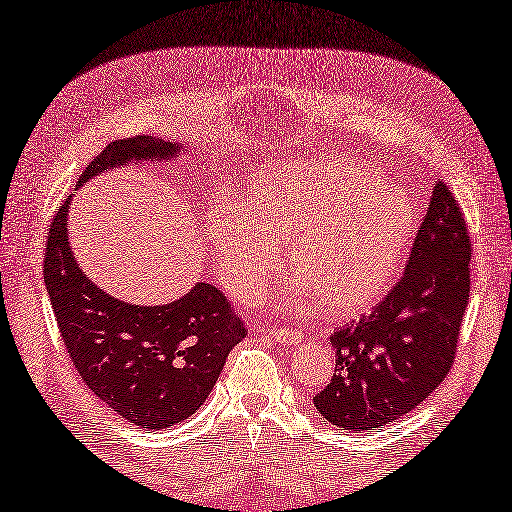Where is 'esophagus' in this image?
Here are the masks:
<instances>
[{"instance_id":"esophagus-1","label":"esophagus","mask_w":512,"mask_h":512,"mask_svg":"<svg viewBox=\"0 0 512 512\" xmlns=\"http://www.w3.org/2000/svg\"><path fill=\"white\" fill-rule=\"evenodd\" d=\"M276 342L283 344V346H297L301 342V333L299 330H290V328H279V330H272L270 333Z\"/></svg>"}]
</instances>
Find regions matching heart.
Returning a JSON list of instances; mask_svg holds the SVG:
<instances>
[{
	"label": "heart",
	"mask_w": 512,
	"mask_h": 512,
	"mask_svg": "<svg viewBox=\"0 0 512 512\" xmlns=\"http://www.w3.org/2000/svg\"><path fill=\"white\" fill-rule=\"evenodd\" d=\"M414 200L346 157L267 166L238 202L209 211L206 236L220 279L238 299L261 292L283 263L297 272L279 303L317 297L333 315L380 301L407 261Z\"/></svg>",
	"instance_id": "b5f03b06"
}]
</instances>
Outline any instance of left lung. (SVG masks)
<instances>
[{
    "instance_id": "obj_1",
    "label": "left lung",
    "mask_w": 512,
    "mask_h": 512,
    "mask_svg": "<svg viewBox=\"0 0 512 512\" xmlns=\"http://www.w3.org/2000/svg\"><path fill=\"white\" fill-rule=\"evenodd\" d=\"M470 251L459 202L436 182L396 288L330 337L335 375L312 398L328 423L351 432L396 423L443 382L468 308Z\"/></svg>"
}]
</instances>
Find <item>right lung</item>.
Here are the masks:
<instances>
[{
	"label": "right lung",
	"instance_id": "obj_1",
	"mask_svg": "<svg viewBox=\"0 0 512 512\" xmlns=\"http://www.w3.org/2000/svg\"><path fill=\"white\" fill-rule=\"evenodd\" d=\"M182 148L186 143L159 137L112 141L76 188L112 168L177 159ZM71 197L51 222L44 258V283L71 362L94 396L128 423L143 429L182 423L209 398L247 330L227 297L204 281L164 306L128 303L98 288L69 247Z\"/></svg>",
	"mask_w": 512,
	"mask_h": 512
}]
</instances>
